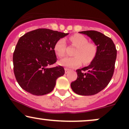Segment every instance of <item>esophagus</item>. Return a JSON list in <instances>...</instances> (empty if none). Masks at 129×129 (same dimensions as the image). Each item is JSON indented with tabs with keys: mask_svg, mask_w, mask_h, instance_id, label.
Masks as SVG:
<instances>
[{
	"mask_svg": "<svg viewBox=\"0 0 129 129\" xmlns=\"http://www.w3.org/2000/svg\"><path fill=\"white\" fill-rule=\"evenodd\" d=\"M69 71H70V69H67V68H65V73H66V74Z\"/></svg>",
	"mask_w": 129,
	"mask_h": 129,
	"instance_id": "obj_1",
	"label": "esophagus"
}]
</instances>
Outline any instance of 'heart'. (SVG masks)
<instances>
[{
  "label": "heart",
  "mask_w": 129,
  "mask_h": 129,
  "mask_svg": "<svg viewBox=\"0 0 129 129\" xmlns=\"http://www.w3.org/2000/svg\"><path fill=\"white\" fill-rule=\"evenodd\" d=\"M72 45L76 47L74 51V57H66L60 60V66L67 68H77L79 67L82 61L84 63H88L93 60L96 54L97 48L93 43L88 42L85 37L79 34L73 35L70 38ZM66 42L63 38L59 39L54 46L56 54L61 57L65 55L66 51Z\"/></svg>",
  "instance_id": "b5f03b06"
}]
</instances>
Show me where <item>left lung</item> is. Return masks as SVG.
<instances>
[{
    "mask_svg": "<svg viewBox=\"0 0 129 129\" xmlns=\"http://www.w3.org/2000/svg\"><path fill=\"white\" fill-rule=\"evenodd\" d=\"M79 33L92 40L96 45L97 51L89 66L76 70L78 78L71 83V87L79 95H93L110 82L115 69L117 51L113 41L101 33L93 30Z\"/></svg>",
    "mask_w": 129,
    "mask_h": 129,
    "instance_id": "obj_1",
    "label": "left lung"
}]
</instances>
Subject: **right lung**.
I'll list each match as a JSON object with an SVG mask.
<instances>
[{
  "label": "right lung",
  "mask_w": 129,
  "mask_h": 129,
  "mask_svg": "<svg viewBox=\"0 0 129 129\" xmlns=\"http://www.w3.org/2000/svg\"><path fill=\"white\" fill-rule=\"evenodd\" d=\"M69 33L39 28L26 33L19 39L13 53L16 79L22 88L33 95L48 94L56 79L63 76L62 66L48 67L57 60L54 46Z\"/></svg>",
  "instance_id": "add662e5"
}]
</instances>
